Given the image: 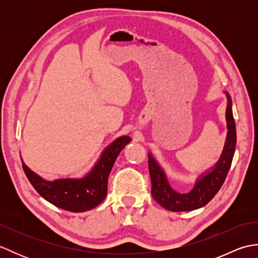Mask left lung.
Masks as SVG:
<instances>
[{"label": "left lung", "instance_id": "obj_1", "mask_svg": "<svg viewBox=\"0 0 258 258\" xmlns=\"http://www.w3.org/2000/svg\"><path fill=\"white\" fill-rule=\"evenodd\" d=\"M226 109L227 140L221 160L211 173L197 180L194 188L187 194H179L169 186L165 174L154 158L149 154V171L152 182V196L165 210L171 212H187L205 206L217 194L224 184L232 165L236 147V125L232 112V101L227 94Z\"/></svg>", "mask_w": 258, "mask_h": 258}]
</instances>
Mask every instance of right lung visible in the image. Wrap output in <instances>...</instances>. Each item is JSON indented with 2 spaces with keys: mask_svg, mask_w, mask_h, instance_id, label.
Instances as JSON below:
<instances>
[{
  "mask_svg": "<svg viewBox=\"0 0 258 258\" xmlns=\"http://www.w3.org/2000/svg\"><path fill=\"white\" fill-rule=\"evenodd\" d=\"M131 139L122 136L103 152L92 172L81 179H56L47 182L22 162V167L33 187L43 199L64 211L81 213L100 205L107 195V179L118 154Z\"/></svg>",
  "mask_w": 258,
  "mask_h": 258,
  "instance_id": "1",
  "label": "right lung"
}]
</instances>
